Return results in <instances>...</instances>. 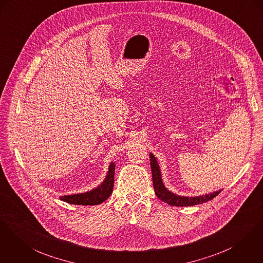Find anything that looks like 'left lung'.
Listing matches in <instances>:
<instances>
[{
	"label": "left lung",
	"instance_id": "1",
	"mask_svg": "<svg viewBox=\"0 0 263 263\" xmlns=\"http://www.w3.org/2000/svg\"><path fill=\"white\" fill-rule=\"evenodd\" d=\"M150 165H151V171H152V180H153V187L155 190L156 196L162 200L163 202L167 203L171 206H193L197 205L200 203L207 202L214 197H216L221 190L215 191L210 194H206L202 196H197V197H184V196H178L175 195L174 193L168 191L161 179V173L159 170V165L157 163L156 158L154 157L153 154L150 153Z\"/></svg>",
	"mask_w": 263,
	"mask_h": 263
}]
</instances>
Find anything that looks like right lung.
Returning a JSON list of instances; mask_svg holds the SVG:
<instances>
[{"label":"right lung","mask_w":263,"mask_h":263,"mask_svg":"<svg viewBox=\"0 0 263 263\" xmlns=\"http://www.w3.org/2000/svg\"><path fill=\"white\" fill-rule=\"evenodd\" d=\"M114 173H115V165L114 163H111L109 166L108 174L99 187L85 193L65 195L61 197V200L70 204H75V205H97L104 202L106 199L109 198V196L113 191Z\"/></svg>","instance_id":"obj_1"}]
</instances>
